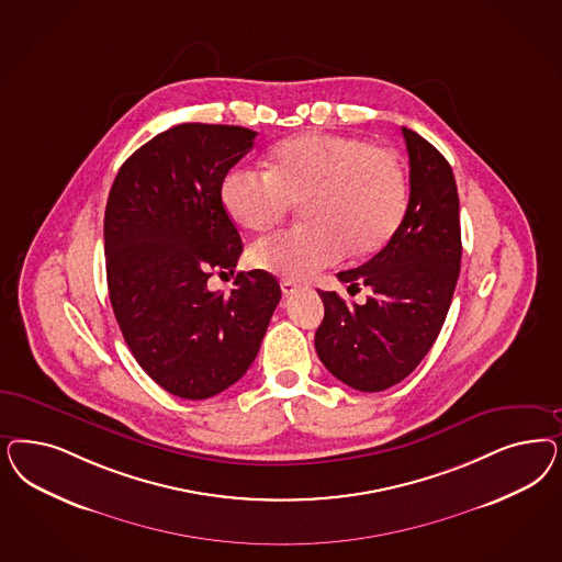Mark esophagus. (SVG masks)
<instances>
[{"mask_svg":"<svg viewBox=\"0 0 562 562\" xmlns=\"http://www.w3.org/2000/svg\"><path fill=\"white\" fill-rule=\"evenodd\" d=\"M281 291H283V295H285V297H290V295L300 293V291H302V285H300V283H295V281H291V279H283V281H281Z\"/></svg>","mask_w":562,"mask_h":562,"instance_id":"34e87169","label":"esophagus"}]
</instances>
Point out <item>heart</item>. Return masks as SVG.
<instances>
[{
  "label": "heart",
  "mask_w": 562,
  "mask_h": 562,
  "mask_svg": "<svg viewBox=\"0 0 562 562\" xmlns=\"http://www.w3.org/2000/svg\"><path fill=\"white\" fill-rule=\"evenodd\" d=\"M218 199L244 232L271 229L300 204L304 225L258 239L248 258L254 269L302 281L345 254L382 250L405 215L407 188L393 153L358 136L308 132L274 146L265 173L229 169Z\"/></svg>",
  "instance_id": "1"
}]
</instances>
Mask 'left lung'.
<instances>
[{"instance_id":"left-lung-1","label":"left lung","mask_w":562,"mask_h":562,"mask_svg":"<svg viewBox=\"0 0 562 562\" xmlns=\"http://www.w3.org/2000/svg\"><path fill=\"white\" fill-rule=\"evenodd\" d=\"M401 134L409 155L405 217L381 252L337 274L347 290L366 285L372 295L360 306L321 291L316 353L335 379L363 393L384 391L416 370L445 325L461 269L453 169L417 132L403 126Z\"/></svg>"}]
</instances>
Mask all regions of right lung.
I'll list each match as a JSON object with an SVG mask.
<instances>
[{"instance_id":"obj_1","label":"right lung","mask_w":562,"mask_h":562,"mask_svg":"<svg viewBox=\"0 0 562 562\" xmlns=\"http://www.w3.org/2000/svg\"><path fill=\"white\" fill-rule=\"evenodd\" d=\"M256 132L180 124L120 167L105 209L111 308L146 374L181 398L215 397L254 362L281 300L267 271L237 272L232 293L209 279L244 250L218 186Z\"/></svg>"}]
</instances>
